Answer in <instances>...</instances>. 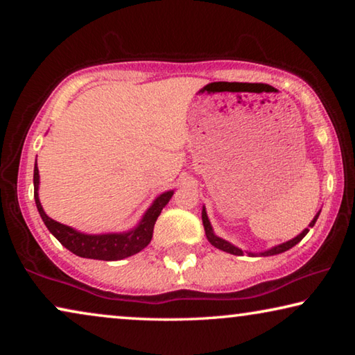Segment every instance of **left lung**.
<instances>
[{
    "label": "left lung",
    "mask_w": 355,
    "mask_h": 355,
    "mask_svg": "<svg viewBox=\"0 0 355 355\" xmlns=\"http://www.w3.org/2000/svg\"><path fill=\"white\" fill-rule=\"evenodd\" d=\"M318 216H320V211H318V214L315 216L313 220L310 222L309 227H313V225H315ZM202 220H203V227H205V235H207V238H208V241L211 243V244L214 245V248H218V249H220V250L227 252V254H233V255H243V254H244V250L236 248V245H233V244H230L228 241H225V239H222V238L214 235L213 227H211V224H209V219H208L207 211H205V207H203V209H202ZM307 233H309V228H305V230H304L302 233H300V235H297L296 238L290 239V241L282 243V244H279V245H274V248H271L269 250L260 252V254H254V252H248V255H249V257H257V255H260V257H269V255L282 254V252L291 249L293 245H296L297 243H300V239H302L305 235H307Z\"/></svg>",
    "instance_id": "left-lung-1"
}]
</instances>
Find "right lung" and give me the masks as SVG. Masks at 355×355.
Masks as SVG:
<instances>
[{"mask_svg":"<svg viewBox=\"0 0 355 355\" xmlns=\"http://www.w3.org/2000/svg\"><path fill=\"white\" fill-rule=\"evenodd\" d=\"M172 196L173 191H166L161 196L156 197L152 205H150V208L146 211V214L142 216L139 224H137L133 230L125 233L86 235V233H81L75 230V228L59 224V222L48 218L39 200V169L37 164L34 166V199L42 220H44V224L46 225L48 230H50L51 235L55 236L65 249H69L70 252H73L75 255L83 258L114 261L135 255L144 248H147L148 243L152 241L155 222L161 214V209L169 203Z\"/></svg>","mask_w":355,"mask_h":355,"instance_id":"1","label":"right lung"}]
</instances>
